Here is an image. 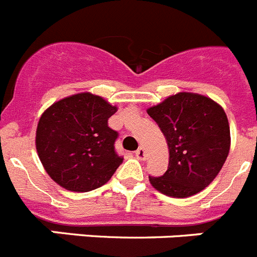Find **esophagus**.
<instances>
[{
    "label": "esophagus",
    "instance_id": "esophagus-1",
    "mask_svg": "<svg viewBox=\"0 0 257 257\" xmlns=\"http://www.w3.org/2000/svg\"><path fill=\"white\" fill-rule=\"evenodd\" d=\"M135 156L138 157L139 160H142V161L145 160V151H144V148H142V147H140V148L135 152Z\"/></svg>",
    "mask_w": 257,
    "mask_h": 257
}]
</instances>
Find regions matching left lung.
Returning <instances> with one entry per match:
<instances>
[{"label": "left lung", "mask_w": 257, "mask_h": 257, "mask_svg": "<svg viewBox=\"0 0 257 257\" xmlns=\"http://www.w3.org/2000/svg\"><path fill=\"white\" fill-rule=\"evenodd\" d=\"M169 145V167L149 181L158 192L185 198L216 178L230 148V128L224 109L207 96L179 92L149 108Z\"/></svg>", "instance_id": "8db88e82"}]
</instances>
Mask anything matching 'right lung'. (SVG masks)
Segmentation results:
<instances>
[{"label":"right lung","instance_id":"right-lung-1","mask_svg":"<svg viewBox=\"0 0 257 257\" xmlns=\"http://www.w3.org/2000/svg\"><path fill=\"white\" fill-rule=\"evenodd\" d=\"M115 112L117 106L90 92L61 99L45 110L36 148L52 180L72 192H90L112 178L123 161L114 149L118 133L108 126Z\"/></svg>","mask_w":257,"mask_h":257}]
</instances>
